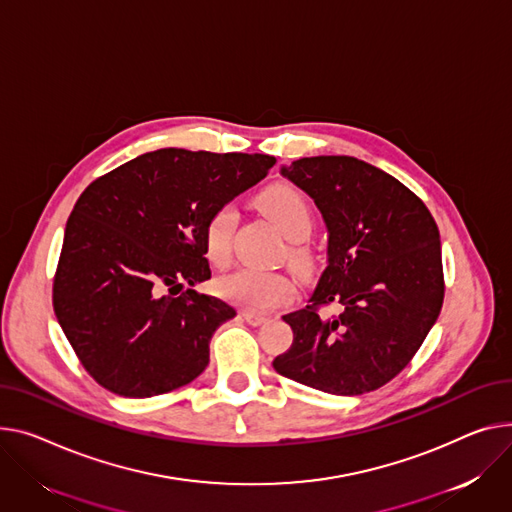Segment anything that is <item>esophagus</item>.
<instances>
[{
    "label": "esophagus",
    "instance_id": "1",
    "mask_svg": "<svg viewBox=\"0 0 512 512\" xmlns=\"http://www.w3.org/2000/svg\"><path fill=\"white\" fill-rule=\"evenodd\" d=\"M243 319L249 323V325H253V327H259V325H263L265 321H267V317H263V315H255V313H243Z\"/></svg>",
    "mask_w": 512,
    "mask_h": 512
}]
</instances>
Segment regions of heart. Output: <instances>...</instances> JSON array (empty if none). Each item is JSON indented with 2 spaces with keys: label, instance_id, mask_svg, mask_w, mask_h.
Masks as SVG:
<instances>
[{
  "label": "heart",
  "instance_id": "obj_1",
  "mask_svg": "<svg viewBox=\"0 0 512 512\" xmlns=\"http://www.w3.org/2000/svg\"><path fill=\"white\" fill-rule=\"evenodd\" d=\"M259 210L278 226V230L292 241L288 257L298 267L309 263V255L294 241H302L313 228L311 203L296 187L278 183L265 189L257 199ZM236 228V212L224 206L212 214L206 226V251L208 257L222 265L230 257L232 234ZM216 290L228 302L241 306L247 313H267L276 306L288 302L294 294V284L286 274L265 271L255 267L236 269L218 280Z\"/></svg>",
  "mask_w": 512,
  "mask_h": 512
}]
</instances>
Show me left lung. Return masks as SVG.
Wrapping results in <instances>:
<instances>
[{
    "mask_svg": "<svg viewBox=\"0 0 512 512\" xmlns=\"http://www.w3.org/2000/svg\"><path fill=\"white\" fill-rule=\"evenodd\" d=\"M280 175L315 199L329 238L311 304L282 317L294 339L274 368L331 395L379 389L414 358L440 315L438 226L403 183L352 156L300 158ZM329 301L345 311L325 320L316 309Z\"/></svg>",
    "mask_w": 512,
    "mask_h": 512,
    "instance_id": "left-lung-1",
    "label": "left lung"
}]
</instances>
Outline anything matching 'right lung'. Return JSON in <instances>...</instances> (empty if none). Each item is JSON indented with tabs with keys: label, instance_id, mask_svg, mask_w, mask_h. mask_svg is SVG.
Wrapping results in <instances>:
<instances>
[{
	"label": "right lung",
	"instance_id": "add662e5",
	"mask_svg": "<svg viewBox=\"0 0 512 512\" xmlns=\"http://www.w3.org/2000/svg\"><path fill=\"white\" fill-rule=\"evenodd\" d=\"M274 164L267 154L164 148L86 187L65 224L53 306L98 385L142 399L206 370L212 335L236 317L193 290L212 276L206 226Z\"/></svg>",
	"mask_w": 512,
	"mask_h": 512
}]
</instances>
